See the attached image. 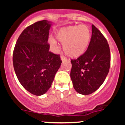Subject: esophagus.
<instances>
[{
    "label": "esophagus",
    "instance_id": "1",
    "mask_svg": "<svg viewBox=\"0 0 125 125\" xmlns=\"http://www.w3.org/2000/svg\"><path fill=\"white\" fill-rule=\"evenodd\" d=\"M61 60H62V61H64V60H66V58L65 57V56H63V55H61Z\"/></svg>",
    "mask_w": 125,
    "mask_h": 125
}]
</instances>
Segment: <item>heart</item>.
Segmentation results:
<instances>
[{"mask_svg":"<svg viewBox=\"0 0 125 125\" xmlns=\"http://www.w3.org/2000/svg\"><path fill=\"white\" fill-rule=\"evenodd\" d=\"M57 39L63 43L65 53L72 58H77L86 51L91 38V31L85 25H74L60 28L55 35ZM50 44L55 46L56 40L51 37Z\"/></svg>","mask_w":125,"mask_h":125,"instance_id":"1","label":"heart"}]
</instances>
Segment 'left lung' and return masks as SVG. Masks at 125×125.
Returning <instances> with one entry per match:
<instances>
[{
  "label": "left lung",
  "instance_id": "obj_1",
  "mask_svg": "<svg viewBox=\"0 0 125 125\" xmlns=\"http://www.w3.org/2000/svg\"><path fill=\"white\" fill-rule=\"evenodd\" d=\"M71 62V79L74 88L79 94H91L104 82L110 68V50L106 39L94 25L87 50Z\"/></svg>",
  "mask_w": 125,
  "mask_h": 125
}]
</instances>
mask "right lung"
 <instances>
[{"instance_id": "right-lung-1", "label": "right lung", "mask_w": 125, "mask_h": 125, "mask_svg": "<svg viewBox=\"0 0 125 125\" xmlns=\"http://www.w3.org/2000/svg\"><path fill=\"white\" fill-rule=\"evenodd\" d=\"M50 22L43 20L26 27L16 42L12 55L14 69L21 85L36 95H41L51 86L62 60L59 54L49 51Z\"/></svg>"}]
</instances>
